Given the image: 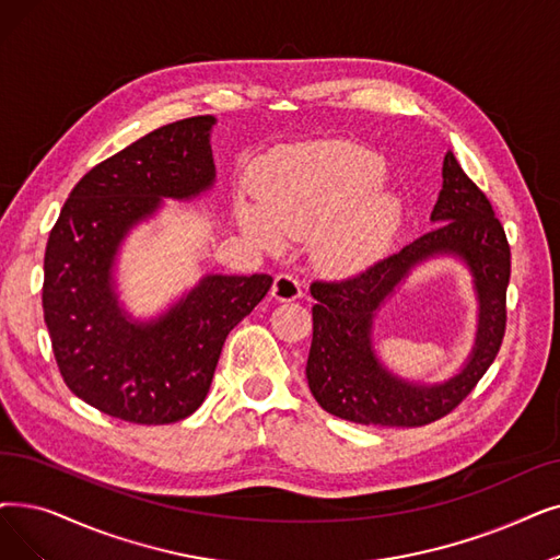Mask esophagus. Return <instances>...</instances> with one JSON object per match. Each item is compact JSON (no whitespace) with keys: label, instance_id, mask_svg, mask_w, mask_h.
Instances as JSON below:
<instances>
[{"label":"esophagus","instance_id":"34e87169","mask_svg":"<svg viewBox=\"0 0 560 560\" xmlns=\"http://www.w3.org/2000/svg\"><path fill=\"white\" fill-rule=\"evenodd\" d=\"M272 298L279 302H295L302 298V285L295 277L279 275L272 283Z\"/></svg>","mask_w":560,"mask_h":560}]
</instances>
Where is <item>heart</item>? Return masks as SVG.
Instances as JSON below:
<instances>
[{"instance_id":"heart-1","label":"heart","mask_w":560,"mask_h":560,"mask_svg":"<svg viewBox=\"0 0 560 560\" xmlns=\"http://www.w3.org/2000/svg\"><path fill=\"white\" fill-rule=\"evenodd\" d=\"M382 176V158L359 145H300L252 176L260 210L237 206L240 229L262 249H279L283 235L313 240V258L327 272L366 270L392 247L400 226L398 199L375 189Z\"/></svg>"}]
</instances>
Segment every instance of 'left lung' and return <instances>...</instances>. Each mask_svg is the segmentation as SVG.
<instances>
[{
  "mask_svg": "<svg viewBox=\"0 0 560 560\" xmlns=\"http://www.w3.org/2000/svg\"><path fill=\"white\" fill-rule=\"evenodd\" d=\"M442 191L430 222L436 224L398 254L343 281H313V340L306 380L313 398L329 415L361 425L419 428L446 417L492 366L505 331L510 247L492 203L462 172L448 151ZM446 255L472 275L479 302L475 348L444 383H415L388 372L372 346L378 308L419 264Z\"/></svg>",
  "mask_w": 560,
  "mask_h": 560,
  "instance_id": "1",
  "label": "left lung"
}]
</instances>
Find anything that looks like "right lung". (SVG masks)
Here are the masks:
<instances>
[{
  "mask_svg": "<svg viewBox=\"0 0 560 560\" xmlns=\"http://www.w3.org/2000/svg\"><path fill=\"white\" fill-rule=\"evenodd\" d=\"M214 116L162 126L93 166L72 187L45 247L43 315L63 382L86 405L141 425L176 423L201 407L229 331L267 295V275H206L155 318L118 300L126 237L164 199L214 187Z\"/></svg>",
  "mask_w": 560,
  "mask_h": 560,
  "instance_id": "obj_1",
  "label": "right lung"
}]
</instances>
